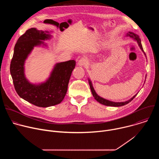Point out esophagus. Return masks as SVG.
I'll return each mask as SVG.
<instances>
[{
    "instance_id": "1",
    "label": "esophagus",
    "mask_w": 159,
    "mask_h": 159,
    "mask_svg": "<svg viewBox=\"0 0 159 159\" xmlns=\"http://www.w3.org/2000/svg\"><path fill=\"white\" fill-rule=\"evenodd\" d=\"M87 59L85 58H81V59L79 60V61H78V65H79V66H85V65H87Z\"/></svg>"
}]
</instances>
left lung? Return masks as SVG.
I'll use <instances>...</instances> for the list:
<instances>
[{"label":"left lung","instance_id":"1","mask_svg":"<svg viewBox=\"0 0 159 159\" xmlns=\"http://www.w3.org/2000/svg\"><path fill=\"white\" fill-rule=\"evenodd\" d=\"M128 35L130 37L134 38L136 41H137L138 42V44L139 45V47H140L141 50H142V52L145 53L144 51H143V47H142V43H141V39L140 38H139V36L136 34H134L133 33H131V32H129V34L128 33ZM89 85H90V90H91V92L93 93V96L94 97L95 99L98 101L99 103L102 104H104V105H106V106H114V107H119V106H124V105H126L128 103H129V102H131L134 98L135 96H137V94H136L135 96H134L131 99H129V101H127L126 102H112V101H108V100H106L105 99H103L102 98H101L100 96H99L95 92V90L93 87V85H92V83H91V81H90V80H89Z\"/></svg>","mask_w":159,"mask_h":159}]
</instances>
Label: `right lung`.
<instances>
[{"mask_svg":"<svg viewBox=\"0 0 159 159\" xmlns=\"http://www.w3.org/2000/svg\"><path fill=\"white\" fill-rule=\"evenodd\" d=\"M32 28L21 35L14 47L10 65V72L17 94L26 101L38 107H47L60 104L65 98L72 72L75 66V60L56 64L48 80L35 85L25 78L24 64L34 47L43 43L50 35Z\"/></svg>","mask_w":159,"mask_h":159,"instance_id":"add662e5","label":"right lung"}]
</instances>
